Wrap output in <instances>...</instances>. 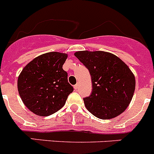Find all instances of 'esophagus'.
<instances>
[{"label":"esophagus","instance_id":"obj_1","mask_svg":"<svg viewBox=\"0 0 154 154\" xmlns=\"http://www.w3.org/2000/svg\"><path fill=\"white\" fill-rule=\"evenodd\" d=\"M79 84H76V85H74V89H75V90H77V89H79Z\"/></svg>","mask_w":154,"mask_h":154}]
</instances>
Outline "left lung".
I'll list each match as a JSON object with an SVG mask.
<instances>
[{"instance_id":"left-lung-1","label":"left lung","mask_w":154,"mask_h":154,"mask_svg":"<svg viewBox=\"0 0 154 154\" xmlns=\"http://www.w3.org/2000/svg\"><path fill=\"white\" fill-rule=\"evenodd\" d=\"M75 56L89 71L92 92L84 98L86 109L99 119H108L124 112L135 91L136 80L120 58L102 51H79Z\"/></svg>"}]
</instances>
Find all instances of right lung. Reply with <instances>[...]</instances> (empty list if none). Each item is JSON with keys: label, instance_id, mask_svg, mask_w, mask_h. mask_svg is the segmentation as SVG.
Segmentation results:
<instances>
[{"label": "right lung", "instance_id": "add662e5", "mask_svg": "<svg viewBox=\"0 0 154 154\" xmlns=\"http://www.w3.org/2000/svg\"><path fill=\"white\" fill-rule=\"evenodd\" d=\"M67 57V54L57 51L45 53L34 58L19 75V95L36 115L47 116L56 112L73 92L68 73L62 69Z\"/></svg>", "mask_w": 154, "mask_h": 154}]
</instances>
